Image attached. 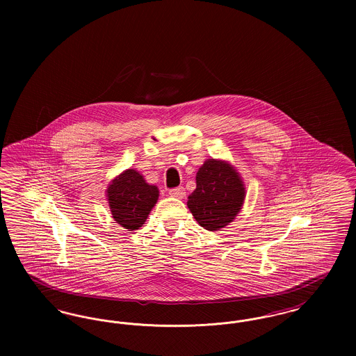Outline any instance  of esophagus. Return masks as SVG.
I'll return each instance as SVG.
<instances>
[{
    "instance_id": "34e87169",
    "label": "esophagus",
    "mask_w": 356,
    "mask_h": 356,
    "mask_svg": "<svg viewBox=\"0 0 356 356\" xmlns=\"http://www.w3.org/2000/svg\"><path fill=\"white\" fill-rule=\"evenodd\" d=\"M170 195L172 197H176V199H183L186 196V189L183 186L173 188V189H170Z\"/></svg>"
}]
</instances>
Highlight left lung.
Wrapping results in <instances>:
<instances>
[{"label": "left lung", "instance_id": "obj_1", "mask_svg": "<svg viewBox=\"0 0 356 356\" xmlns=\"http://www.w3.org/2000/svg\"><path fill=\"white\" fill-rule=\"evenodd\" d=\"M245 199V186L236 168L225 160L208 159L196 173V189L186 205L208 231H220L235 220Z\"/></svg>", "mask_w": 356, "mask_h": 356}]
</instances>
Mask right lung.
Returning a JSON list of instances; mask_svg holds the SVG:
<instances>
[{
	"label": "right lung",
	"instance_id": "obj_1",
	"mask_svg": "<svg viewBox=\"0 0 356 356\" xmlns=\"http://www.w3.org/2000/svg\"><path fill=\"white\" fill-rule=\"evenodd\" d=\"M106 200L115 221L128 231H135L143 227L157 203L159 188L148 184L140 172L129 168L109 183Z\"/></svg>",
	"mask_w": 356,
	"mask_h": 356
}]
</instances>
